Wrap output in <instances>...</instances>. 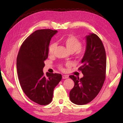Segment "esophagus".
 Instances as JSON below:
<instances>
[{
  "label": "esophagus",
  "mask_w": 123,
  "mask_h": 123,
  "mask_svg": "<svg viewBox=\"0 0 123 123\" xmlns=\"http://www.w3.org/2000/svg\"><path fill=\"white\" fill-rule=\"evenodd\" d=\"M67 78H68V75H62V79H67Z\"/></svg>",
  "instance_id": "1"
}]
</instances>
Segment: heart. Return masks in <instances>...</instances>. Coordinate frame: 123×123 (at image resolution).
Instances as JSON below:
<instances>
[{"label": "heart", "mask_w": 123, "mask_h": 123, "mask_svg": "<svg viewBox=\"0 0 123 123\" xmlns=\"http://www.w3.org/2000/svg\"><path fill=\"white\" fill-rule=\"evenodd\" d=\"M64 44H65L67 49L70 53H74L76 51V54L78 56H81L84 54V50L81 48L82 43L79 39L74 36H69L64 40ZM56 47V43H53L49 45L48 48V52L50 55H53L54 50ZM59 68L60 69L63 70L64 68L62 65H60Z\"/></svg>", "instance_id": "heart-1"}]
</instances>
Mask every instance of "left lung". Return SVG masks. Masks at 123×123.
I'll use <instances>...</instances> for the list:
<instances>
[{
	"label": "left lung",
	"mask_w": 123,
	"mask_h": 123,
	"mask_svg": "<svg viewBox=\"0 0 123 123\" xmlns=\"http://www.w3.org/2000/svg\"><path fill=\"white\" fill-rule=\"evenodd\" d=\"M86 37V51L82 65L79 68L84 76L79 79L73 75L69 76L74 82L69 93L70 100L79 105L90 103L97 97L106 77V56L103 42L96 34H90Z\"/></svg>",
	"instance_id": "left-lung-1"
}]
</instances>
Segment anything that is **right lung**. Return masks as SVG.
<instances>
[{
  "instance_id": "add662e5",
  "label": "right lung",
  "mask_w": 123,
  "mask_h": 123,
  "mask_svg": "<svg viewBox=\"0 0 123 123\" xmlns=\"http://www.w3.org/2000/svg\"><path fill=\"white\" fill-rule=\"evenodd\" d=\"M57 30L35 31L22 43L17 57V69L20 86L31 100L41 105L50 103L54 89L61 80V74L47 73L43 69L48 56L51 37Z\"/></svg>"
}]
</instances>
